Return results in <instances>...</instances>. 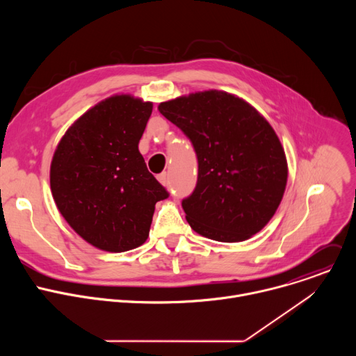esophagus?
Returning a JSON list of instances; mask_svg holds the SVG:
<instances>
[{
    "label": "esophagus",
    "mask_w": 356,
    "mask_h": 356,
    "mask_svg": "<svg viewBox=\"0 0 356 356\" xmlns=\"http://www.w3.org/2000/svg\"><path fill=\"white\" fill-rule=\"evenodd\" d=\"M158 180L161 181V184H163V186H168L169 184V179H168V173L165 172V173H161L159 176H158Z\"/></svg>",
    "instance_id": "34e87169"
}]
</instances>
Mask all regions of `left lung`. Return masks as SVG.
Instances as JSON below:
<instances>
[{"mask_svg":"<svg viewBox=\"0 0 356 356\" xmlns=\"http://www.w3.org/2000/svg\"><path fill=\"white\" fill-rule=\"evenodd\" d=\"M158 110L191 140L194 191L181 201L200 235L241 242L275 216L287 183L284 149L270 124L245 99L218 90L177 97Z\"/></svg>","mask_w":356,"mask_h":356,"instance_id":"obj_1","label":"left lung"}]
</instances>
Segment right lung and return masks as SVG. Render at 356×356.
<instances>
[{
	"instance_id": "add662e5",
	"label": "right lung",
	"mask_w": 356,
	"mask_h": 356,
	"mask_svg": "<svg viewBox=\"0 0 356 356\" xmlns=\"http://www.w3.org/2000/svg\"><path fill=\"white\" fill-rule=\"evenodd\" d=\"M154 104L117 94L84 113L50 165V190L67 224L107 252L140 246L155 204L169 197L138 149Z\"/></svg>"
}]
</instances>
